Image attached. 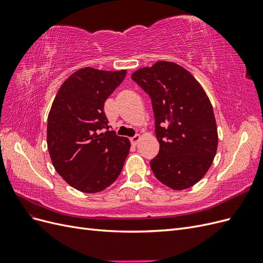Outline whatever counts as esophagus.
I'll return each mask as SVG.
<instances>
[{
	"label": "esophagus",
	"instance_id": "1",
	"mask_svg": "<svg viewBox=\"0 0 263 263\" xmlns=\"http://www.w3.org/2000/svg\"><path fill=\"white\" fill-rule=\"evenodd\" d=\"M140 139H141V136H140V135H136V136H134V137H132V138H130V142H132L133 145H137Z\"/></svg>",
	"mask_w": 263,
	"mask_h": 263
}]
</instances>
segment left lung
Segmentation results:
<instances>
[{
	"label": "left lung",
	"mask_w": 263,
	"mask_h": 263,
	"mask_svg": "<svg viewBox=\"0 0 263 263\" xmlns=\"http://www.w3.org/2000/svg\"><path fill=\"white\" fill-rule=\"evenodd\" d=\"M151 98L160 144L151 170L174 191L193 186L209 171L218 145L213 106L193 74L172 61H157L132 74Z\"/></svg>",
	"instance_id": "8db88e82"
}]
</instances>
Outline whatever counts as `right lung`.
I'll list each match as a JSON object with an SVG mask.
<instances>
[{
	"mask_svg": "<svg viewBox=\"0 0 263 263\" xmlns=\"http://www.w3.org/2000/svg\"><path fill=\"white\" fill-rule=\"evenodd\" d=\"M127 70L79 69L55 94L47 123L54 170L69 185L98 193L118 178L130 149L128 138L108 130L104 103Z\"/></svg>",
	"mask_w": 263,
	"mask_h": 263,
	"instance_id": "1",
	"label": "right lung"
}]
</instances>
